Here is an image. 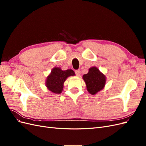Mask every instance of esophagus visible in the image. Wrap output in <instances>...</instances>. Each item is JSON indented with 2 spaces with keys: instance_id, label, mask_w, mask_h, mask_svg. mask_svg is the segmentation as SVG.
<instances>
[{
  "instance_id": "obj_1",
  "label": "esophagus",
  "mask_w": 146,
  "mask_h": 146,
  "mask_svg": "<svg viewBox=\"0 0 146 146\" xmlns=\"http://www.w3.org/2000/svg\"><path fill=\"white\" fill-rule=\"evenodd\" d=\"M75 73H76V76H78V77L80 76V74H81V72H80V70H76V71H75Z\"/></svg>"
}]
</instances>
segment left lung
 Wrapping results in <instances>:
<instances>
[{
    "label": "left lung",
    "instance_id": "8db88e82",
    "mask_svg": "<svg viewBox=\"0 0 146 146\" xmlns=\"http://www.w3.org/2000/svg\"><path fill=\"white\" fill-rule=\"evenodd\" d=\"M83 79L86 83L88 91L94 95L101 91L105 85L106 77L96 67H91L86 74L83 76Z\"/></svg>",
    "mask_w": 146,
    "mask_h": 146
}]
</instances>
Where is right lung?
Segmentation results:
<instances>
[{
    "label": "right lung",
    "mask_w": 146,
    "mask_h": 146,
    "mask_svg": "<svg viewBox=\"0 0 146 146\" xmlns=\"http://www.w3.org/2000/svg\"><path fill=\"white\" fill-rule=\"evenodd\" d=\"M75 72L72 69L61 70L60 68H53L47 77L46 85L47 89L55 94H60L63 90V84L69 76H74Z\"/></svg>",
    "instance_id": "1"
}]
</instances>
